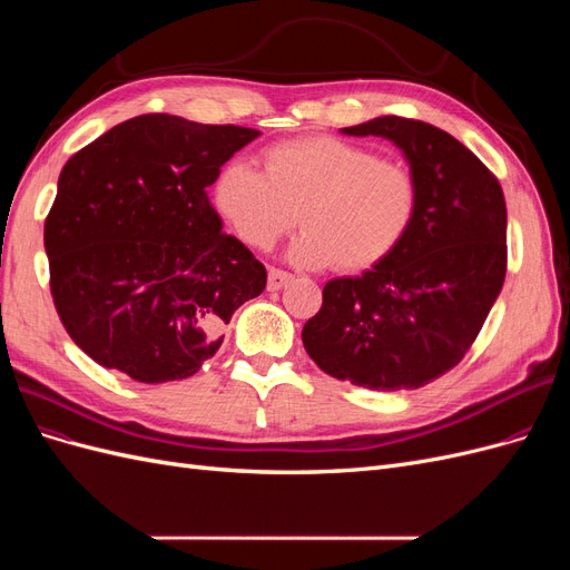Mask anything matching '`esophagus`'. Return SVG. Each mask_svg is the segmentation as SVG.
Instances as JSON below:
<instances>
[{
	"label": "esophagus",
	"mask_w": 570,
	"mask_h": 570,
	"mask_svg": "<svg viewBox=\"0 0 570 570\" xmlns=\"http://www.w3.org/2000/svg\"><path fill=\"white\" fill-rule=\"evenodd\" d=\"M292 283V273L281 268H268V289H281Z\"/></svg>",
	"instance_id": "obj_1"
}]
</instances>
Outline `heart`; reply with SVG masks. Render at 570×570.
Instances as JSON below:
<instances>
[{
	"mask_svg": "<svg viewBox=\"0 0 570 570\" xmlns=\"http://www.w3.org/2000/svg\"><path fill=\"white\" fill-rule=\"evenodd\" d=\"M214 202L252 247H273L299 218L304 230L287 249L292 262L356 273L383 264L404 243L419 185L402 164L314 135L268 147L264 170L247 161L223 166Z\"/></svg>",
	"mask_w": 570,
	"mask_h": 570,
	"instance_id": "1",
	"label": "heart"
}]
</instances>
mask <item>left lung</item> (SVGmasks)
Masks as SVG:
<instances>
[{
	"mask_svg": "<svg viewBox=\"0 0 570 570\" xmlns=\"http://www.w3.org/2000/svg\"><path fill=\"white\" fill-rule=\"evenodd\" d=\"M383 137L419 185L416 218L383 264L323 287L302 342L316 366L368 390H416L454 368L507 275L499 180L456 137L423 120L377 116L342 128Z\"/></svg>",
	"mask_w": 570,
	"mask_h": 570,
	"instance_id": "left-lung-1",
	"label": "left lung"
}]
</instances>
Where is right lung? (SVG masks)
<instances>
[{
  "label": "right lung",
  "mask_w": 570,
  "mask_h": 570,
  "mask_svg": "<svg viewBox=\"0 0 570 570\" xmlns=\"http://www.w3.org/2000/svg\"><path fill=\"white\" fill-rule=\"evenodd\" d=\"M262 135L147 114L66 161L45 223L51 297L99 366L137 383L195 375L223 325L266 287V268L206 195Z\"/></svg>",
  "instance_id": "obj_1"
}]
</instances>
